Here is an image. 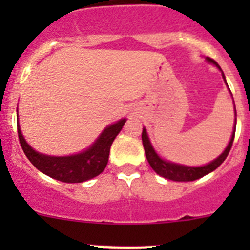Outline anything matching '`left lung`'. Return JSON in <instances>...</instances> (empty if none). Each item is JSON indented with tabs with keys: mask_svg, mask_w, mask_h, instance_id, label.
I'll return each instance as SVG.
<instances>
[{
	"mask_svg": "<svg viewBox=\"0 0 250 250\" xmlns=\"http://www.w3.org/2000/svg\"><path fill=\"white\" fill-rule=\"evenodd\" d=\"M207 60L210 63L215 65L216 67L219 68L220 71H222L220 66L218 65L213 59L207 57ZM223 79L225 80L224 74H223ZM225 83H227V81H225ZM235 116H237V111H235ZM235 125H237V119H235ZM234 135H235V127H234V131L233 134H231V139L230 141H229L228 146L225 147L224 151L222 152V155H219L215 160H213L211 163H209V164L204 165V167H185V165L175 164V163H170V161L163 160V159L156 154L154 147H152L151 143H150L149 138H147L145 127L143 129L141 139H143V145H144L145 155H146L147 161H149L150 167H152V170H154L156 174H159V175L163 176V178L165 179L174 180V182H193V180L203 178V176L207 175V174L214 171V170L219 167L223 161L227 159V156H228L229 151H230L231 149V145H233Z\"/></svg>",
	"mask_w": 250,
	"mask_h": 250,
	"instance_id": "left-lung-1",
	"label": "left lung"
}]
</instances>
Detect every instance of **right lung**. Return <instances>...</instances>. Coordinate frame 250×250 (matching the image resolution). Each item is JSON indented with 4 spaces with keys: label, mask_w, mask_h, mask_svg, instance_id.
Listing matches in <instances>:
<instances>
[{
    "label": "right lung",
    "mask_w": 250,
    "mask_h": 250,
    "mask_svg": "<svg viewBox=\"0 0 250 250\" xmlns=\"http://www.w3.org/2000/svg\"><path fill=\"white\" fill-rule=\"evenodd\" d=\"M125 121L126 119H121L118 123L107 126L89 149L70 156H50L40 154L26 143L19 125L17 132L22 150L36 169L60 182L83 183L103 173L107 165L112 141L121 131Z\"/></svg>",
    "instance_id": "1"
}]
</instances>
